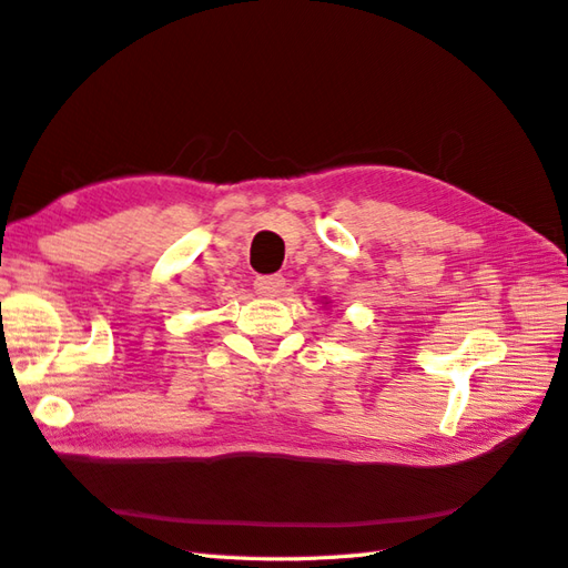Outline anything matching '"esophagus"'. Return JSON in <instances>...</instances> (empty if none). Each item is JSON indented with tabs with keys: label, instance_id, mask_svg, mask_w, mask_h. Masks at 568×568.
<instances>
[{
	"label": "esophagus",
	"instance_id": "obj_1",
	"mask_svg": "<svg viewBox=\"0 0 568 568\" xmlns=\"http://www.w3.org/2000/svg\"><path fill=\"white\" fill-rule=\"evenodd\" d=\"M285 287V278L281 273H273V275H258L254 281V290L261 297H278Z\"/></svg>",
	"mask_w": 568,
	"mask_h": 568
}]
</instances>
